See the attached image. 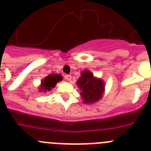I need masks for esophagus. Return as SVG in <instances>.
Instances as JSON below:
<instances>
[{
	"label": "esophagus",
	"mask_w": 151,
	"mask_h": 151,
	"mask_svg": "<svg viewBox=\"0 0 151 151\" xmlns=\"http://www.w3.org/2000/svg\"><path fill=\"white\" fill-rule=\"evenodd\" d=\"M65 78H66L67 81H70V80L72 79V76H70V75H66V76H65Z\"/></svg>",
	"instance_id": "esophagus-1"
}]
</instances>
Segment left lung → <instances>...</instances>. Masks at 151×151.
I'll return each instance as SVG.
<instances>
[{
  "instance_id": "1",
  "label": "left lung",
  "mask_w": 151,
  "mask_h": 151,
  "mask_svg": "<svg viewBox=\"0 0 151 151\" xmlns=\"http://www.w3.org/2000/svg\"><path fill=\"white\" fill-rule=\"evenodd\" d=\"M76 84L81 90L82 99L86 104L95 103L102 98L104 92V82L101 78L94 77L89 70L85 69L81 73V76Z\"/></svg>"
}]
</instances>
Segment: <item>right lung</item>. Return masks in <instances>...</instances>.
<instances>
[{
    "mask_svg": "<svg viewBox=\"0 0 151 151\" xmlns=\"http://www.w3.org/2000/svg\"><path fill=\"white\" fill-rule=\"evenodd\" d=\"M63 76L60 74H50L41 80V84L39 87V92L50 91L51 88H54L57 82H60Z\"/></svg>",
    "mask_w": 151,
    "mask_h": 151,
    "instance_id": "add662e5",
    "label": "right lung"
}]
</instances>
